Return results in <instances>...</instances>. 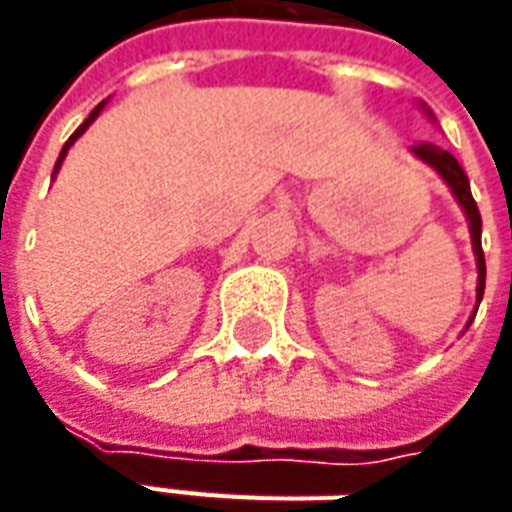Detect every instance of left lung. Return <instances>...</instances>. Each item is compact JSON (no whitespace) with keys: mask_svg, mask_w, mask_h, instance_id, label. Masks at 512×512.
Here are the masks:
<instances>
[{"mask_svg":"<svg viewBox=\"0 0 512 512\" xmlns=\"http://www.w3.org/2000/svg\"><path fill=\"white\" fill-rule=\"evenodd\" d=\"M430 113V110H427ZM413 153L422 159L424 165H430V168L436 170L439 176H442L447 187L453 190V196H456V202L462 205L464 216H467V222H470V239H473V253H476V267H479V285H476V299L482 302L484 296V250H482V216H479V207H476V199H473V193H470V182H467V173L462 170V165L456 162V156L453 153H447V150L436 148V145H430V142H419V145H413Z\"/></svg>","mask_w":512,"mask_h":512,"instance_id":"obj_1","label":"left lung"}]
</instances>
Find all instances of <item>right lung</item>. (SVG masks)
Listing matches in <instances>:
<instances>
[{
    "label": "right lung",
    "instance_id": "right-lung-1",
    "mask_svg": "<svg viewBox=\"0 0 512 512\" xmlns=\"http://www.w3.org/2000/svg\"><path fill=\"white\" fill-rule=\"evenodd\" d=\"M102 108H105V102H99V105H96V108L90 110V116H88V119H85V122H82V125H79V128L73 130V136H70L68 142H65V148H62V153H59V159H56V168H53V176H56V170L62 168V162H65V156H68L70 145H73V142H76V139H79V136H82V133H85V130L90 128V122H93V119H96V116H99V113H102Z\"/></svg>",
    "mask_w": 512,
    "mask_h": 512
}]
</instances>
